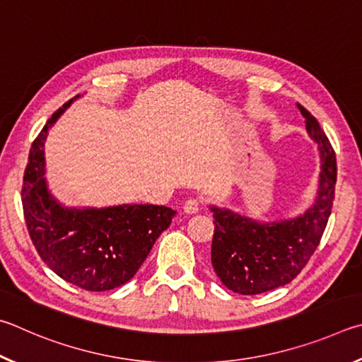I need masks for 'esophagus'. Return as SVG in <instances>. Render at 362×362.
I'll list each match as a JSON object with an SVG mask.
<instances>
[{
	"label": "esophagus",
	"mask_w": 362,
	"mask_h": 362,
	"mask_svg": "<svg viewBox=\"0 0 362 362\" xmlns=\"http://www.w3.org/2000/svg\"><path fill=\"white\" fill-rule=\"evenodd\" d=\"M200 206H202V202L199 199H189V200H186V204L182 208H185L186 213L194 214L200 210Z\"/></svg>",
	"instance_id": "34e87169"
}]
</instances>
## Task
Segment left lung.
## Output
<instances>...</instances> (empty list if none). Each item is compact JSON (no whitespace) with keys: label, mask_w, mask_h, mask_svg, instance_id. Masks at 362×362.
Instances as JSON below:
<instances>
[{"label":"left lung","mask_w":362,"mask_h":362,"mask_svg":"<svg viewBox=\"0 0 362 362\" xmlns=\"http://www.w3.org/2000/svg\"><path fill=\"white\" fill-rule=\"evenodd\" d=\"M297 107L321 154L315 204L302 216L276 223H259L226 208L211 206V264L219 280L233 293L262 294L293 281L318 248L331 216L337 181L335 152L318 120L303 106Z\"/></svg>","instance_id":"obj_1"}]
</instances>
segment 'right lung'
<instances>
[{
  "instance_id": "obj_1",
  "label": "right lung",
  "mask_w": 362,
  "mask_h": 362,
  "mask_svg": "<svg viewBox=\"0 0 362 362\" xmlns=\"http://www.w3.org/2000/svg\"><path fill=\"white\" fill-rule=\"evenodd\" d=\"M73 100L52 114L31 144L22 187L23 216L50 270L86 291H110L132 280L176 211L158 205L68 208L52 197L42 176L44 139Z\"/></svg>"
}]
</instances>
